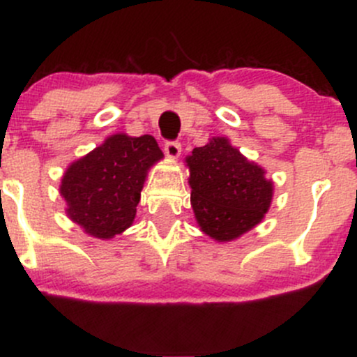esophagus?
I'll return each mask as SVG.
<instances>
[{
  "label": "esophagus",
  "mask_w": 357,
  "mask_h": 357,
  "mask_svg": "<svg viewBox=\"0 0 357 357\" xmlns=\"http://www.w3.org/2000/svg\"><path fill=\"white\" fill-rule=\"evenodd\" d=\"M165 153H166L167 158L176 159L179 154H181V144H179L178 141H166Z\"/></svg>",
  "instance_id": "1"
}]
</instances>
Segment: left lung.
<instances>
[{
    "label": "left lung",
    "instance_id": "left-lung-1",
    "mask_svg": "<svg viewBox=\"0 0 357 357\" xmlns=\"http://www.w3.org/2000/svg\"><path fill=\"white\" fill-rule=\"evenodd\" d=\"M186 162L192 210L206 235L228 241L260 223L273 191L260 166L247 161L225 137L195 147Z\"/></svg>",
    "mask_w": 357,
    "mask_h": 357
}]
</instances>
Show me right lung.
I'll use <instances>...</instances> for the list:
<instances>
[{
  "label": "right lung",
  "mask_w": 357,
  "mask_h": 357,
  "mask_svg": "<svg viewBox=\"0 0 357 357\" xmlns=\"http://www.w3.org/2000/svg\"><path fill=\"white\" fill-rule=\"evenodd\" d=\"M162 151L153 136L116 134L68 167L60 192L89 235L112 238L132 225L146 173Z\"/></svg>",
  "instance_id": "add662e5"
}]
</instances>
